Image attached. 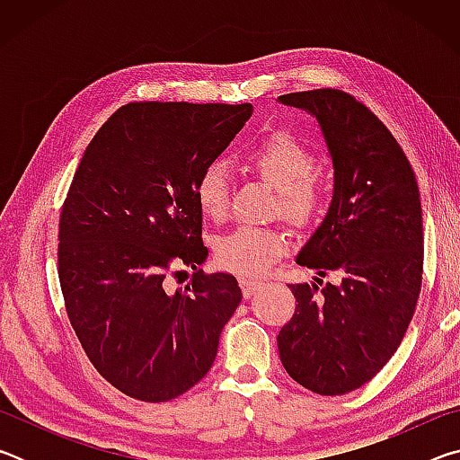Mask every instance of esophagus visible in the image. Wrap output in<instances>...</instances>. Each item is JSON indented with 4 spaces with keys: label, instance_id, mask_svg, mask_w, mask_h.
<instances>
[{
    "label": "esophagus",
    "instance_id": "34e87169",
    "mask_svg": "<svg viewBox=\"0 0 460 460\" xmlns=\"http://www.w3.org/2000/svg\"><path fill=\"white\" fill-rule=\"evenodd\" d=\"M239 286H241V292H243L245 298H249V296H253L255 292L260 290L261 282H260V279H253V278H239Z\"/></svg>",
    "mask_w": 460,
    "mask_h": 460
}]
</instances>
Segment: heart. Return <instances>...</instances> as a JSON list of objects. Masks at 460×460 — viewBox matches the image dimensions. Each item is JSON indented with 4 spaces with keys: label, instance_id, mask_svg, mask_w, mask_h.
Here are the masks:
<instances>
[{
    "label": "heart",
    "instance_id": "obj_1",
    "mask_svg": "<svg viewBox=\"0 0 460 460\" xmlns=\"http://www.w3.org/2000/svg\"><path fill=\"white\" fill-rule=\"evenodd\" d=\"M245 164L278 192V211L294 227L314 225L324 211L326 192L314 174L316 158L290 131H274L249 147ZM194 200L208 221L221 223L229 213V174L221 162L200 170ZM288 252V237L278 229L237 227L215 241V261L223 270L260 276Z\"/></svg>",
    "mask_w": 460,
    "mask_h": 460
}]
</instances>
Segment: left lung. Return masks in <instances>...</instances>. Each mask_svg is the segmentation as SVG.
Instances as JSON below:
<instances>
[{"instance_id": "obj_1", "label": "left lung", "mask_w": 460, "mask_h": 460, "mask_svg": "<svg viewBox=\"0 0 460 460\" xmlns=\"http://www.w3.org/2000/svg\"><path fill=\"white\" fill-rule=\"evenodd\" d=\"M279 101L314 115L334 166L329 215L296 261L341 279L323 290L290 286L298 305L278 334L279 359L302 387L342 395L384 369L416 313L424 266L420 190L398 139L353 95L314 89Z\"/></svg>"}]
</instances>
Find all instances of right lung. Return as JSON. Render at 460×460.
I'll return each mask as SVG.
<instances>
[{
  "instance_id": "add662e5",
  "label": "right lung",
  "mask_w": 460,
  "mask_h": 460,
  "mask_svg": "<svg viewBox=\"0 0 460 460\" xmlns=\"http://www.w3.org/2000/svg\"><path fill=\"white\" fill-rule=\"evenodd\" d=\"M252 103L136 101L84 150L58 223L65 308L93 367L121 394L168 402L199 384L241 302L231 274H205L194 181L252 118ZM176 265L195 271L168 293Z\"/></svg>"
}]
</instances>
